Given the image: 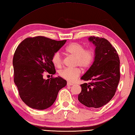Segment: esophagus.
I'll use <instances>...</instances> for the list:
<instances>
[{
  "label": "esophagus",
  "instance_id": "1",
  "mask_svg": "<svg viewBox=\"0 0 135 135\" xmlns=\"http://www.w3.org/2000/svg\"><path fill=\"white\" fill-rule=\"evenodd\" d=\"M67 85H68V86H71V85H73V83H71L68 82V83H67Z\"/></svg>",
  "mask_w": 135,
  "mask_h": 135
}]
</instances>
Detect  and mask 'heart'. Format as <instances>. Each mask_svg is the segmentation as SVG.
<instances>
[{
	"label": "heart",
	"instance_id": "heart-1",
	"mask_svg": "<svg viewBox=\"0 0 135 135\" xmlns=\"http://www.w3.org/2000/svg\"><path fill=\"white\" fill-rule=\"evenodd\" d=\"M65 52L75 57V65H79L84 69L89 68L94 60V51L91 48L85 49L84 46L77 42H73L65 48ZM51 61L55 67L60 68L62 64V58L59 52H55L51 58ZM79 68H64L59 71L61 78L69 82H73L81 74Z\"/></svg>",
	"mask_w": 135,
	"mask_h": 135
}]
</instances>
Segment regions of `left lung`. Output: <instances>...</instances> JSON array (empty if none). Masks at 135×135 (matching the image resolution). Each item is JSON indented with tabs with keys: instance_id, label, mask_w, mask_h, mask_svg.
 <instances>
[{
	"instance_id": "8db88e82",
	"label": "left lung",
	"mask_w": 135,
	"mask_h": 135,
	"mask_svg": "<svg viewBox=\"0 0 135 135\" xmlns=\"http://www.w3.org/2000/svg\"><path fill=\"white\" fill-rule=\"evenodd\" d=\"M95 46L93 64L81 79L91 81L81 84L79 102L88 107L99 108L114 96L119 83L120 60L117 51L106 39L90 36Z\"/></svg>"
}]
</instances>
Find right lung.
I'll use <instances>...</instances> for the list:
<instances>
[{
    "instance_id": "obj_1",
    "label": "right lung",
    "mask_w": 135,
    "mask_h": 135,
    "mask_svg": "<svg viewBox=\"0 0 135 135\" xmlns=\"http://www.w3.org/2000/svg\"><path fill=\"white\" fill-rule=\"evenodd\" d=\"M66 41L38 36L25 39L17 47L13 58L14 83L22 100L31 108L50 107L58 91L67 85V81L60 77L43 78L45 72L55 74L51 58Z\"/></svg>"
}]
</instances>
